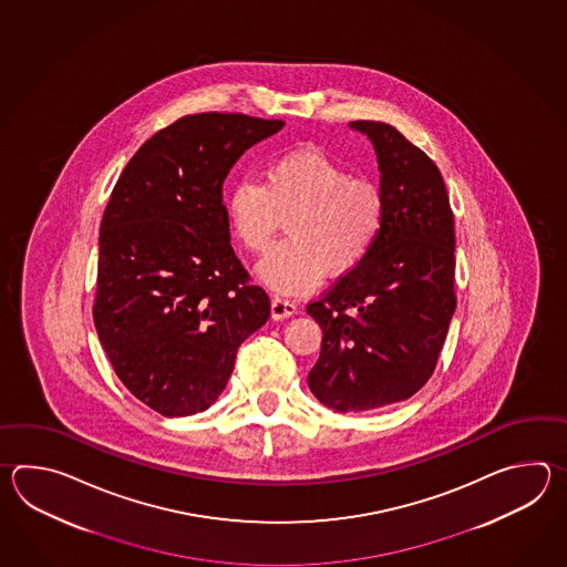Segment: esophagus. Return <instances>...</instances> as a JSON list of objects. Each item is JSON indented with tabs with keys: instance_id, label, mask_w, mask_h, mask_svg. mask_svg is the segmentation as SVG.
Wrapping results in <instances>:
<instances>
[{
	"instance_id": "esophagus-1",
	"label": "esophagus",
	"mask_w": 567,
	"mask_h": 567,
	"mask_svg": "<svg viewBox=\"0 0 567 567\" xmlns=\"http://www.w3.org/2000/svg\"><path fill=\"white\" fill-rule=\"evenodd\" d=\"M296 312H298V306H296L293 301L279 298V296H276V298L271 300V318H274V320L289 318V316H293Z\"/></svg>"
}]
</instances>
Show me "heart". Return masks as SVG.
<instances>
[{
    "mask_svg": "<svg viewBox=\"0 0 567 567\" xmlns=\"http://www.w3.org/2000/svg\"><path fill=\"white\" fill-rule=\"evenodd\" d=\"M225 210L235 237L254 254L288 218V239L257 264V276L289 296L316 288L326 271L342 276L361 264L383 227L385 198L377 182L350 176L337 159L301 147L271 159L264 184L235 182Z\"/></svg>",
    "mask_w": 567,
    "mask_h": 567,
    "instance_id": "b5f03b06",
    "label": "heart"
}]
</instances>
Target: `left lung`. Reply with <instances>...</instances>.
<instances>
[{
  "mask_svg": "<svg viewBox=\"0 0 567 567\" xmlns=\"http://www.w3.org/2000/svg\"><path fill=\"white\" fill-rule=\"evenodd\" d=\"M373 144L385 217L371 251L308 313L322 328L308 386L340 413L379 410L432 377L456 310L454 215L430 157L381 121H350Z\"/></svg>",
  "mask_w": 567,
  "mask_h": 567,
  "instance_id": "8db88e82",
  "label": "left lung"
}]
</instances>
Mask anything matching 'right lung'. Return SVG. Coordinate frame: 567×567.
Segmentation results:
<instances>
[{"label": "right lung", "instance_id": "right-lung-1", "mask_svg": "<svg viewBox=\"0 0 567 567\" xmlns=\"http://www.w3.org/2000/svg\"><path fill=\"white\" fill-rule=\"evenodd\" d=\"M284 121L186 115L123 169L99 230L96 334L121 383L166 417L205 411L269 318L230 247L223 182Z\"/></svg>", "mask_w": 567, "mask_h": 567}]
</instances>
